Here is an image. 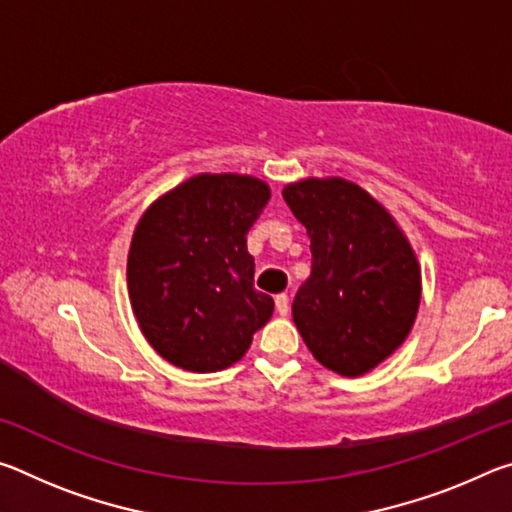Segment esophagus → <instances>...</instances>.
I'll return each instance as SVG.
<instances>
[{"label":"esophagus","mask_w":512,"mask_h":512,"mask_svg":"<svg viewBox=\"0 0 512 512\" xmlns=\"http://www.w3.org/2000/svg\"><path fill=\"white\" fill-rule=\"evenodd\" d=\"M275 309H277V314L280 316H287L289 314V296L287 293H280V296H275Z\"/></svg>","instance_id":"esophagus-1"}]
</instances>
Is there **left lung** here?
<instances>
[{"label":"left lung","mask_w":512,"mask_h":512,"mask_svg":"<svg viewBox=\"0 0 512 512\" xmlns=\"http://www.w3.org/2000/svg\"><path fill=\"white\" fill-rule=\"evenodd\" d=\"M311 239V275L293 300L302 341L325 368L363 375L400 348L420 305V268L384 207L341 178L284 187Z\"/></svg>","instance_id":"8db88e82"}]
</instances>
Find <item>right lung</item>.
Here are the masks:
<instances>
[{
	"label": "right lung",
	"mask_w": 512,
	"mask_h": 512,
	"mask_svg": "<svg viewBox=\"0 0 512 512\" xmlns=\"http://www.w3.org/2000/svg\"><path fill=\"white\" fill-rule=\"evenodd\" d=\"M271 198L237 173L189 178L140 219L128 253V296L146 341L189 372L232 366L273 314L253 287L246 235Z\"/></svg>",
	"instance_id": "1"
}]
</instances>
